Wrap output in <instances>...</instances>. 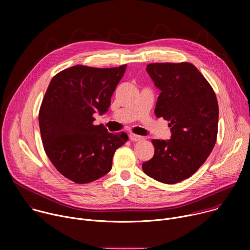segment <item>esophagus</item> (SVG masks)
Here are the masks:
<instances>
[{
    "instance_id": "esophagus-1",
    "label": "esophagus",
    "mask_w": 250,
    "mask_h": 250,
    "mask_svg": "<svg viewBox=\"0 0 250 250\" xmlns=\"http://www.w3.org/2000/svg\"><path fill=\"white\" fill-rule=\"evenodd\" d=\"M129 138H130L131 141H139V140L144 139V137H142V136L137 135V134H134V133H130V134H129Z\"/></svg>"
}]
</instances>
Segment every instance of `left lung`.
<instances>
[{"label": "left lung", "instance_id": "8db88e82", "mask_svg": "<svg viewBox=\"0 0 250 250\" xmlns=\"http://www.w3.org/2000/svg\"><path fill=\"white\" fill-rule=\"evenodd\" d=\"M146 71L161 91L155 116L169 122L171 138L151 140L154 155L142 164V170L156 181L176 184L192 176L216 145L218 100L191 63H150Z\"/></svg>", "mask_w": 250, "mask_h": 250}]
</instances>
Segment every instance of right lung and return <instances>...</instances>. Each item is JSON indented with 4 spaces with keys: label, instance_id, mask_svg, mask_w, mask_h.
Returning a JSON list of instances; mask_svg holds the SVG:
<instances>
[{
    "label": "right lung",
    "instance_id": "obj_1",
    "mask_svg": "<svg viewBox=\"0 0 250 250\" xmlns=\"http://www.w3.org/2000/svg\"><path fill=\"white\" fill-rule=\"evenodd\" d=\"M125 68L75 65L56 74L46 90L39 115L43 147L55 168L77 184L109 173L116 150L128 139L93 124L94 114L108 111Z\"/></svg>",
    "mask_w": 250,
    "mask_h": 250
}]
</instances>
